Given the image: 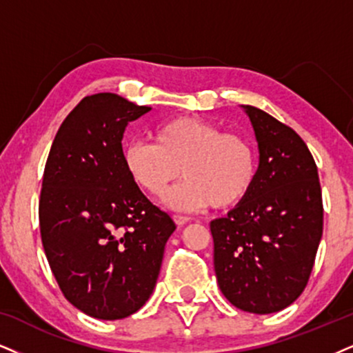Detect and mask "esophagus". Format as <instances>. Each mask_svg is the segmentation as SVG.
<instances>
[{"label": "esophagus", "mask_w": 353, "mask_h": 353, "mask_svg": "<svg viewBox=\"0 0 353 353\" xmlns=\"http://www.w3.org/2000/svg\"><path fill=\"white\" fill-rule=\"evenodd\" d=\"M173 221H175L178 225H185L186 223H190V217L188 216H181V214H175V216H173Z\"/></svg>", "instance_id": "1"}]
</instances>
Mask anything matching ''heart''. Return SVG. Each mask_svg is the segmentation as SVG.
<instances>
[{"instance_id": "obj_1", "label": "heart", "mask_w": 353, "mask_h": 353, "mask_svg": "<svg viewBox=\"0 0 353 353\" xmlns=\"http://www.w3.org/2000/svg\"><path fill=\"white\" fill-rule=\"evenodd\" d=\"M154 143H125L124 167L142 191L162 198L180 175L186 178L168 196L180 211L211 204L216 210L234 206L255 183L259 157L249 139L223 132L198 117H175L155 125Z\"/></svg>"}]
</instances>
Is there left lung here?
Wrapping results in <instances>:
<instances>
[{"instance_id":"8db88e82","label":"left lung","mask_w":353,"mask_h":353,"mask_svg":"<svg viewBox=\"0 0 353 353\" xmlns=\"http://www.w3.org/2000/svg\"><path fill=\"white\" fill-rule=\"evenodd\" d=\"M242 108L254 125L260 163L249 194L211 221L214 272L230 304L270 314L306 288L323 237V193L303 139L268 112Z\"/></svg>"}]
</instances>
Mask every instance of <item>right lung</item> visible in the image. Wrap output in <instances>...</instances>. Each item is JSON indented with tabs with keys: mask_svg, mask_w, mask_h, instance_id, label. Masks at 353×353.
Returning a JSON list of instances; mask_svg holds the SVG:
<instances>
[{
	"mask_svg": "<svg viewBox=\"0 0 353 353\" xmlns=\"http://www.w3.org/2000/svg\"><path fill=\"white\" fill-rule=\"evenodd\" d=\"M114 93L81 99L65 117L43 170L39 224L63 296L97 319H124L150 298L176 229L124 167L123 136L149 112Z\"/></svg>",
	"mask_w": 353,
	"mask_h": 353,
	"instance_id": "1",
	"label": "right lung"
}]
</instances>
